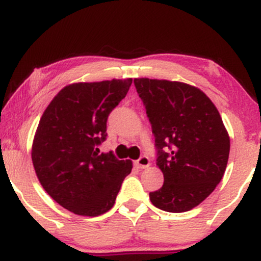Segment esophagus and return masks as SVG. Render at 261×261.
Masks as SVG:
<instances>
[{
    "label": "esophagus",
    "instance_id": "obj_1",
    "mask_svg": "<svg viewBox=\"0 0 261 261\" xmlns=\"http://www.w3.org/2000/svg\"><path fill=\"white\" fill-rule=\"evenodd\" d=\"M135 163H136V166L139 167L140 169H145L149 166V160H148L147 155H141V157L136 162H135Z\"/></svg>",
    "mask_w": 261,
    "mask_h": 261
}]
</instances>
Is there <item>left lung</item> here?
I'll use <instances>...</instances> for the list:
<instances>
[{"mask_svg": "<svg viewBox=\"0 0 261 261\" xmlns=\"http://www.w3.org/2000/svg\"><path fill=\"white\" fill-rule=\"evenodd\" d=\"M154 136L163 187L149 193L155 207L185 212L207 197L226 170L229 136L220 113L199 88L166 80H134Z\"/></svg>", "mask_w": 261, "mask_h": 261, "instance_id": "left-lung-1", "label": "left lung"}]
</instances>
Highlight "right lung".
<instances>
[{
	"instance_id": "add662e5",
	"label": "right lung",
	"mask_w": 261,
	"mask_h": 261,
	"mask_svg": "<svg viewBox=\"0 0 261 261\" xmlns=\"http://www.w3.org/2000/svg\"><path fill=\"white\" fill-rule=\"evenodd\" d=\"M133 80L73 83L58 93L39 121L32 161L47 194L81 216H99L115 203L131 161L99 154L109 114L126 97Z\"/></svg>"
}]
</instances>
